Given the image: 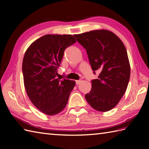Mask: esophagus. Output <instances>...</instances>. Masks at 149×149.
<instances>
[{
    "mask_svg": "<svg viewBox=\"0 0 149 149\" xmlns=\"http://www.w3.org/2000/svg\"><path fill=\"white\" fill-rule=\"evenodd\" d=\"M81 80H77V81H75V83H76V84H79L81 83Z\"/></svg>",
    "mask_w": 149,
    "mask_h": 149,
    "instance_id": "esophagus-1",
    "label": "esophagus"
}]
</instances>
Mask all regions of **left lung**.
I'll return each instance as SVG.
<instances>
[{
    "mask_svg": "<svg viewBox=\"0 0 149 149\" xmlns=\"http://www.w3.org/2000/svg\"><path fill=\"white\" fill-rule=\"evenodd\" d=\"M86 50L91 68L99 70L98 79L91 81V90L85 95L88 104L97 111H108L125 93L131 67L125 47L115 34L106 29L74 34Z\"/></svg>",
    "mask_w": 149,
    "mask_h": 149,
    "instance_id": "left-lung-1",
    "label": "left lung"
}]
</instances>
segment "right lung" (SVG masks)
I'll return each mask as SVG.
<instances>
[{
  "label": "right lung",
  "instance_id": "add662e5",
  "mask_svg": "<svg viewBox=\"0 0 149 149\" xmlns=\"http://www.w3.org/2000/svg\"><path fill=\"white\" fill-rule=\"evenodd\" d=\"M76 42L71 34H47L28 47L23 59L24 86L34 106L47 115L63 110L75 82L57 78L65 50Z\"/></svg>",
  "mask_w": 149,
  "mask_h": 149
}]
</instances>
